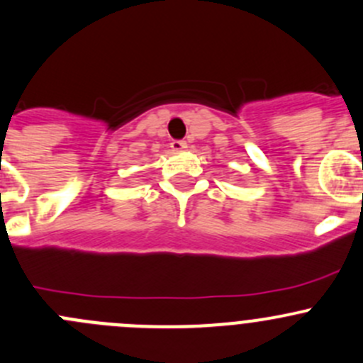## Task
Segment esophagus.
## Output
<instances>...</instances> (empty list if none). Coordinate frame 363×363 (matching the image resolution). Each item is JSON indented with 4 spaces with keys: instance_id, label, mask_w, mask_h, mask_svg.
<instances>
[{
    "instance_id": "esophagus-1",
    "label": "esophagus",
    "mask_w": 363,
    "mask_h": 363,
    "mask_svg": "<svg viewBox=\"0 0 363 363\" xmlns=\"http://www.w3.org/2000/svg\"><path fill=\"white\" fill-rule=\"evenodd\" d=\"M170 147H172V151H184L186 147H188V144H186L184 140H172V144H170Z\"/></svg>"
}]
</instances>
